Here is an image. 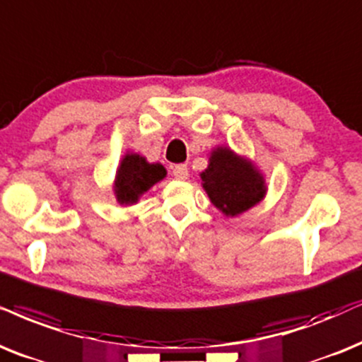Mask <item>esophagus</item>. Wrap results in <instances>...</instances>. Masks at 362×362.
Instances as JSON below:
<instances>
[{
    "instance_id": "1",
    "label": "esophagus",
    "mask_w": 362,
    "mask_h": 362,
    "mask_svg": "<svg viewBox=\"0 0 362 362\" xmlns=\"http://www.w3.org/2000/svg\"><path fill=\"white\" fill-rule=\"evenodd\" d=\"M172 175L177 178V180H187V177H189V168L187 165H175L172 168Z\"/></svg>"
}]
</instances>
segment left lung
I'll list each match as a JSON object with an SVG mask.
<instances>
[{
  "label": "left lung",
  "instance_id": "left-lung-1",
  "mask_svg": "<svg viewBox=\"0 0 362 362\" xmlns=\"http://www.w3.org/2000/svg\"><path fill=\"white\" fill-rule=\"evenodd\" d=\"M202 180L215 207L232 217L257 204L265 192L257 170L228 148L212 152Z\"/></svg>",
  "mask_w": 362,
  "mask_h": 362
}]
</instances>
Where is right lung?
Returning <instances> with one entry per match:
<instances>
[{"mask_svg": "<svg viewBox=\"0 0 362 362\" xmlns=\"http://www.w3.org/2000/svg\"><path fill=\"white\" fill-rule=\"evenodd\" d=\"M165 168L160 163H147L136 153H128L123 158L117 173L115 194L120 204H134L153 184L165 177Z\"/></svg>", "mask_w": 362, "mask_h": 362, "instance_id": "right-lung-1", "label": "right lung"}]
</instances>
